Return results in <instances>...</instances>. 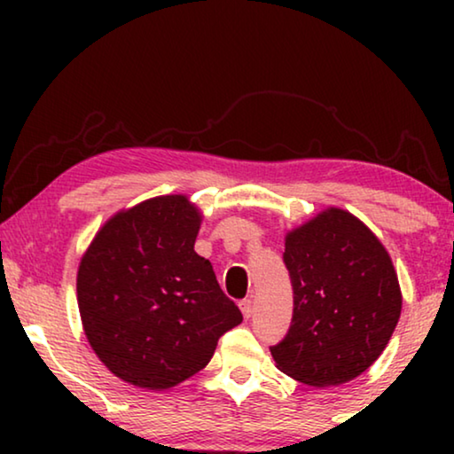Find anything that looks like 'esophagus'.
Listing matches in <instances>:
<instances>
[{"mask_svg": "<svg viewBox=\"0 0 454 454\" xmlns=\"http://www.w3.org/2000/svg\"><path fill=\"white\" fill-rule=\"evenodd\" d=\"M239 308H241V314H244V318H252V314H254L252 300H241Z\"/></svg>", "mask_w": 454, "mask_h": 454, "instance_id": "obj_1", "label": "esophagus"}]
</instances>
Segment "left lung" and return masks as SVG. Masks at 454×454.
Instances as JSON below:
<instances>
[{"label":"left lung","mask_w":454,"mask_h":454,"mask_svg":"<svg viewBox=\"0 0 454 454\" xmlns=\"http://www.w3.org/2000/svg\"><path fill=\"white\" fill-rule=\"evenodd\" d=\"M294 318L270 347L278 370L309 387L349 382L376 362L401 316V289L376 235L328 208L285 239Z\"/></svg>","instance_id":"1"}]
</instances>
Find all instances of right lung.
Listing matches in <instances>:
<instances>
[{
    "label": "right lung",
    "mask_w": 454,
    "mask_h": 454,
    "mask_svg": "<svg viewBox=\"0 0 454 454\" xmlns=\"http://www.w3.org/2000/svg\"><path fill=\"white\" fill-rule=\"evenodd\" d=\"M198 229L188 198L159 196L105 223L80 262L86 339L134 387L163 390L194 376L244 320L194 252Z\"/></svg>",
    "instance_id": "1"
}]
</instances>
